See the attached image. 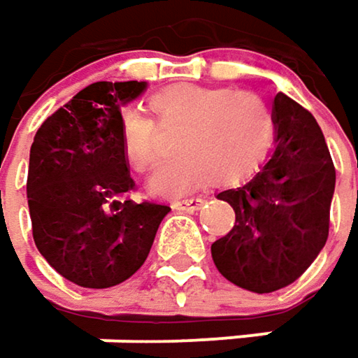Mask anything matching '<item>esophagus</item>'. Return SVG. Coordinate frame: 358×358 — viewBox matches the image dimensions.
Returning a JSON list of instances; mask_svg holds the SVG:
<instances>
[{"instance_id": "1", "label": "esophagus", "mask_w": 358, "mask_h": 358, "mask_svg": "<svg viewBox=\"0 0 358 358\" xmlns=\"http://www.w3.org/2000/svg\"><path fill=\"white\" fill-rule=\"evenodd\" d=\"M206 202V198L202 196H196V198H182V200H176L174 202V208L178 210H186V212H194V210H200Z\"/></svg>"}]
</instances>
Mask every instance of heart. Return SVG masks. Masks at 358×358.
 Listing matches in <instances>:
<instances>
[{
	"label": "heart",
	"mask_w": 358,
	"mask_h": 358,
	"mask_svg": "<svg viewBox=\"0 0 358 358\" xmlns=\"http://www.w3.org/2000/svg\"><path fill=\"white\" fill-rule=\"evenodd\" d=\"M156 122L141 113L124 115V142L141 170L156 166L166 152L162 129L190 127L184 155L168 160L152 176L160 194H186L210 182L236 184L253 176L273 148L278 124L262 99L236 89L172 87L152 99Z\"/></svg>",
	"instance_id": "obj_1"
}]
</instances>
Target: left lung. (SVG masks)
Masks as SVG:
<instances>
[{"instance_id": "left-lung-1", "label": "left lung", "mask_w": 358, "mask_h": 358, "mask_svg": "<svg viewBox=\"0 0 358 358\" xmlns=\"http://www.w3.org/2000/svg\"><path fill=\"white\" fill-rule=\"evenodd\" d=\"M275 152L248 184L217 194L236 224L212 243L217 271L238 287L271 293L291 285L329 238L335 166L313 115L287 94L273 101Z\"/></svg>"}]
</instances>
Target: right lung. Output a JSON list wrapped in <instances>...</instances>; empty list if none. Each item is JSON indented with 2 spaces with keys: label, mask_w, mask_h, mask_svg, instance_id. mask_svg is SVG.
I'll list each match as a JSON object with an SVG mask.
<instances>
[{
  "label": "right lung",
  "mask_w": 358,
  "mask_h": 358,
  "mask_svg": "<svg viewBox=\"0 0 358 358\" xmlns=\"http://www.w3.org/2000/svg\"><path fill=\"white\" fill-rule=\"evenodd\" d=\"M146 83L99 80L37 130L27 170L33 241L59 275L87 289L132 278L170 206L136 200L120 108Z\"/></svg>",
  "instance_id": "add662e5"
}]
</instances>
